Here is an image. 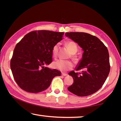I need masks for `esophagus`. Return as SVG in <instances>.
I'll return each instance as SVG.
<instances>
[{
    "instance_id": "1",
    "label": "esophagus",
    "mask_w": 121,
    "mask_h": 121,
    "mask_svg": "<svg viewBox=\"0 0 121 121\" xmlns=\"http://www.w3.org/2000/svg\"><path fill=\"white\" fill-rule=\"evenodd\" d=\"M61 74H62V75H63V76H66V75H67V74L65 73H64V72L61 73Z\"/></svg>"
}]
</instances>
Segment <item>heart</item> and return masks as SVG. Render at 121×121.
<instances>
[{
    "label": "heart",
    "mask_w": 121,
    "mask_h": 121,
    "mask_svg": "<svg viewBox=\"0 0 121 121\" xmlns=\"http://www.w3.org/2000/svg\"><path fill=\"white\" fill-rule=\"evenodd\" d=\"M66 46H67L69 49L70 50L71 53H75L78 51V46H77L76 43L74 42L70 41V42H67L66 43ZM58 47L59 43H56V44L54 45L52 47V54L53 56H56L57 55ZM52 65L53 68L62 71H68L72 68L73 66V63L71 61L68 60H63L62 59H58V60L55 61L52 63Z\"/></svg>",
    "instance_id": "b5f03b06"
}]
</instances>
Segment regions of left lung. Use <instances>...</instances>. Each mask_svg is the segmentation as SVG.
<instances>
[{"label":"left lung","mask_w":121,"mask_h":121,"mask_svg":"<svg viewBox=\"0 0 121 121\" xmlns=\"http://www.w3.org/2000/svg\"><path fill=\"white\" fill-rule=\"evenodd\" d=\"M66 37L78 43L84 52L75 71L69 74L73 83L68 89L76 96L84 97L94 94L101 88L108 76L110 65L108 50L98 38L84 32H66Z\"/></svg>","instance_id":"8db88e82"}]
</instances>
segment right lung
Returning <instances> with one entry per match:
<instances>
[{"label": "right lung", "instance_id": "obj_1", "mask_svg": "<svg viewBox=\"0 0 121 121\" xmlns=\"http://www.w3.org/2000/svg\"><path fill=\"white\" fill-rule=\"evenodd\" d=\"M63 32L35 30L18 43L10 61L15 81L20 88L32 93L45 91L61 72L46 67L52 62L53 46L62 39Z\"/></svg>", "mask_w": 121, "mask_h": 121}]
</instances>
